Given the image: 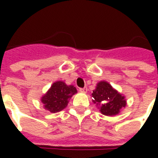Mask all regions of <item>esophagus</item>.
<instances>
[{"label": "esophagus", "mask_w": 158, "mask_h": 158, "mask_svg": "<svg viewBox=\"0 0 158 158\" xmlns=\"http://www.w3.org/2000/svg\"><path fill=\"white\" fill-rule=\"evenodd\" d=\"M79 91L82 93H86L87 92V88L84 87V88H79Z\"/></svg>", "instance_id": "1"}]
</instances>
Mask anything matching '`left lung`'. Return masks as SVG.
Masks as SVG:
<instances>
[{
	"label": "left lung",
	"mask_w": 158,
	"mask_h": 158,
	"mask_svg": "<svg viewBox=\"0 0 158 158\" xmlns=\"http://www.w3.org/2000/svg\"><path fill=\"white\" fill-rule=\"evenodd\" d=\"M93 102L98 106L100 112L106 116H114L126 106L124 96L113 89L109 83L101 81L92 93Z\"/></svg>",
	"instance_id": "8db88e82"
}]
</instances>
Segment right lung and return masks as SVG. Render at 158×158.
<instances>
[{
  "label": "right lung",
  "instance_id": "obj_1",
  "mask_svg": "<svg viewBox=\"0 0 158 158\" xmlns=\"http://www.w3.org/2000/svg\"><path fill=\"white\" fill-rule=\"evenodd\" d=\"M77 93L73 85H67L63 81L53 83L48 91L41 97L45 109L51 113H58L68 106L70 98Z\"/></svg>",
  "mask_w": 158,
  "mask_h": 158
}]
</instances>
